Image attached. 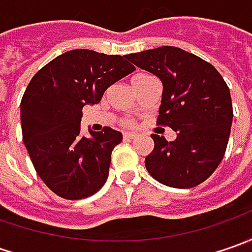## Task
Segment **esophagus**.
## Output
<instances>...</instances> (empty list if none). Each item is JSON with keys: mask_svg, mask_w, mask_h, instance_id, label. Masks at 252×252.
Segmentation results:
<instances>
[{"mask_svg": "<svg viewBox=\"0 0 252 252\" xmlns=\"http://www.w3.org/2000/svg\"><path fill=\"white\" fill-rule=\"evenodd\" d=\"M123 137H125V140H136L137 134H134V133H125Z\"/></svg>", "mask_w": 252, "mask_h": 252, "instance_id": "esophagus-1", "label": "esophagus"}]
</instances>
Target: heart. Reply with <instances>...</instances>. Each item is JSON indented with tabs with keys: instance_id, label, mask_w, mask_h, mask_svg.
Wrapping results in <instances>:
<instances>
[{
	"instance_id": "b5f03b06",
	"label": "heart",
	"mask_w": 252,
	"mask_h": 252,
	"mask_svg": "<svg viewBox=\"0 0 252 252\" xmlns=\"http://www.w3.org/2000/svg\"><path fill=\"white\" fill-rule=\"evenodd\" d=\"M144 77H147L146 74H140V75H136L134 77V80H133V83H136V81H139L141 78H144ZM121 123L125 126V127H133L134 126V121L130 119V118H125V119H122Z\"/></svg>"
}]
</instances>
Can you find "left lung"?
<instances>
[{
  "label": "left lung",
  "mask_w": 252,
  "mask_h": 252,
  "mask_svg": "<svg viewBox=\"0 0 252 252\" xmlns=\"http://www.w3.org/2000/svg\"><path fill=\"white\" fill-rule=\"evenodd\" d=\"M157 75L162 99L157 125L177 139L151 134L154 150L144 164L151 177L172 188H193L215 172L227 149L233 105L227 84L203 59L179 47L162 46L126 56Z\"/></svg>",
  "instance_id": "8db88e82"
}]
</instances>
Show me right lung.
I'll return each mask as SVG.
<instances>
[{"mask_svg":"<svg viewBox=\"0 0 252 252\" xmlns=\"http://www.w3.org/2000/svg\"><path fill=\"white\" fill-rule=\"evenodd\" d=\"M134 70L126 56L77 49L46 64L26 87L21 101L25 147L37 175L60 198H88L106 182L122 133L106 126L84 136L81 109L98 103L106 88Z\"/></svg>","mask_w":252,"mask_h":252,"instance_id":"1","label":"right lung"}]
</instances>
